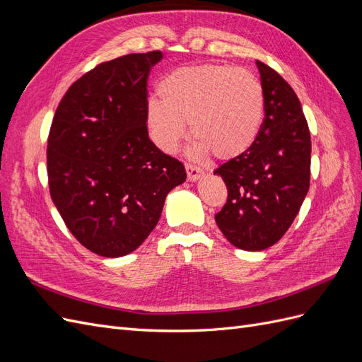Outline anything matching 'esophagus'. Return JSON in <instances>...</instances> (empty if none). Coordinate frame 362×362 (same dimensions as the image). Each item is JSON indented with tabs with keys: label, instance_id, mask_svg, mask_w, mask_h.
Instances as JSON below:
<instances>
[{
	"label": "esophagus",
	"instance_id": "obj_1",
	"mask_svg": "<svg viewBox=\"0 0 362 362\" xmlns=\"http://www.w3.org/2000/svg\"><path fill=\"white\" fill-rule=\"evenodd\" d=\"M185 172H187V178L192 182L198 181L204 175V170L198 166H194V164H185Z\"/></svg>",
	"mask_w": 362,
	"mask_h": 362
}]
</instances>
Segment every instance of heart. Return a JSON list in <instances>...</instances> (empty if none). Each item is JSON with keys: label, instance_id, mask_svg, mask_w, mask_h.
I'll return each mask as SVG.
<instances>
[{"label": "heart", "instance_id": "1", "mask_svg": "<svg viewBox=\"0 0 362 362\" xmlns=\"http://www.w3.org/2000/svg\"><path fill=\"white\" fill-rule=\"evenodd\" d=\"M158 95L161 101H148L145 117L154 144L168 154L178 151L190 124L196 154L238 157L254 145L264 119L257 76L225 64L175 69L160 81Z\"/></svg>", "mask_w": 362, "mask_h": 362}]
</instances>
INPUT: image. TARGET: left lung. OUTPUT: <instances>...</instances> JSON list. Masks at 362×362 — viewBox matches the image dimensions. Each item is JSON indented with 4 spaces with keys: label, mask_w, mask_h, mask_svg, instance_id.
<instances>
[{
    "label": "left lung",
    "mask_w": 362,
    "mask_h": 362,
    "mask_svg": "<svg viewBox=\"0 0 362 362\" xmlns=\"http://www.w3.org/2000/svg\"><path fill=\"white\" fill-rule=\"evenodd\" d=\"M264 122L242 156L214 170L228 199L214 218L231 245L262 250L287 233L310 189L311 137L300 101L282 76L257 60Z\"/></svg>",
    "instance_id": "1"
}]
</instances>
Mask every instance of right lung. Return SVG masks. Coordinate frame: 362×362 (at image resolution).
Masks as SVG:
<instances>
[{
	"instance_id": "right-lung-1",
	"label": "right lung",
	"mask_w": 362,
	"mask_h": 362,
	"mask_svg": "<svg viewBox=\"0 0 362 362\" xmlns=\"http://www.w3.org/2000/svg\"><path fill=\"white\" fill-rule=\"evenodd\" d=\"M161 51L98 64L60 101L48 137V180L68 229L93 254H131L160 221L168 193L187 178L152 144L148 75Z\"/></svg>"
}]
</instances>
